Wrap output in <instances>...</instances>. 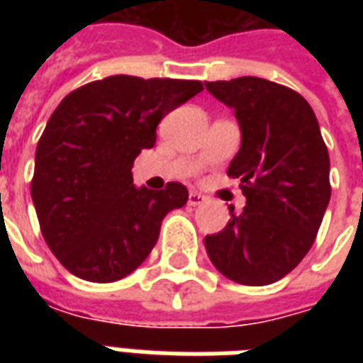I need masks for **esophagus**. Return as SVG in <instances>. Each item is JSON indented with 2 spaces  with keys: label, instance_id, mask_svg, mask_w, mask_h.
Listing matches in <instances>:
<instances>
[{
  "label": "esophagus",
  "instance_id": "esophagus-1",
  "mask_svg": "<svg viewBox=\"0 0 363 363\" xmlns=\"http://www.w3.org/2000/svg\"><path fill=\"white\" fill-rule=\"evenodd\" d=\"M203 201H205L203 194L196 192V190H190V194H188V205H192V207H198V205H201Z\"/></svg>",
  "mask_w": 363,
  "mask_h": 363
}]
</instances>
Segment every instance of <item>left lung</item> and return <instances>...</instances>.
<instances>
[{"mask_svg": "<svg viewBox=\"0 0 363 363\" xmlns=\"http://www.w3.org/2000/svg\"><path fill=\"white\" fill-rule=\"evenodd\" d=\"M232 107L241 148L228 175L241 179L247 207L205 238L216 269L230 281L264 286L288 275L315 242L330 203V156L303 96L258 77L205 82Z\"/></svg>", "mask_w": 363, "mask_h": 363, "instance_id": "left-lung-1", "label": "left lung"}]
</instances>
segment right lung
<instances>
[{
	"mask_svg": "<svg viewBox=\"0 0 363 363\" xmlns=\"http://www.w3.org/2000/svg\"><path fill=\"white\" fill-rule=\"evenodd\" d=\"M203 90L199 81L113 75L67 94L37 143L31 199L48 248L65 269L113 282L147 259L164 216L188 190L133 184V160L156 143L167 113Z\"/></svg>",
	"mask_w": 363,
	"mask_h": 363,
	"instance_id": "obj_1",
	"label": "right lung"
}]
</instances>
